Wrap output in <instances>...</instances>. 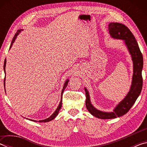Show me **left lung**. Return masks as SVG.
Returning <instances> with one entry per match:
<instances>
[{"mask_svg": "<svg viewBox=\"0 0 147 147\" xmlns=\"http://www.w3.org/2000/svg\"><path fill=\"white\" fill-rule=\"evenodd\" d=\"M108 30L112 38L124 40L133 60L134 74L130 91L126 97L116 106L113 112H103L94 108L91 104L88 91L85 88L87 109L91 115L102 119H114L117 117L123 116L127 113L140 94L143 87V78L141 73L143 66V55L135 37L127 26L121 23H110L109 24Z\"/></svg>", "mask_w": 147, "mask_h": 147, "instance_id": "left-lung-1", "label": "left lung"}]
</instances>
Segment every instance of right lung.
I'll return each instance as SVG.
<instances>
[{
	"mask_svg": "<svg viewBox=\"0 0 147 147\" xmlns=\"http://www.w3.org/2000/svg\"><path fill=\"white\" fill-rule=\"evenodd\" d=\"M20 32H21V30H17V32L16 33V34H15V36H14V37H13V39H12V41H11V45H10V47H9V49H10L12 45H13V42L15 41V40H16V38H17V36H18L19 34L20 33ZM6 59H5V60H4V73H5V74H6V71H5V67H6ZM68 82H69V80H67V81L65 82V84H64V86H63V89H62V91H61V96H62V94H63V91H64V89H65V88L67 87V86ZM4 86H5V78H4ZM61 98H62V97H61ZM61 104H62V99H61L60 103H59L58 107V108H57V109H56V110L55 111H54V113L53 114V115H52L51 117H50L47 118V119H44V120L39 121V123H42V122H44V123H46V122L51 121L53 120V119H54V118H55L56 117L57 115H58V112H59V109H61ZM33 121H34V120H33Z\"/></svg>",
	"mask_w": 147,
	"mask_h": 147,
	"instance_id": "right-lung-1",
	"label": "right lung"
}]
</instances>
